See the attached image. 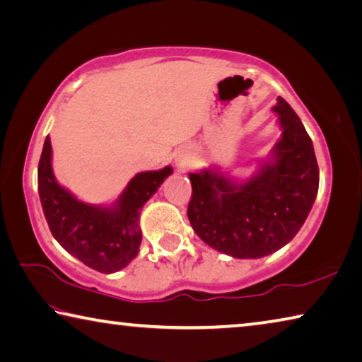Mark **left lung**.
I'll return each instance as SVG.
<instances>
[{
    "label": "left lung",
    "instance_id": "obj_1",
    "mask_svg": "<svg viewBox=\"0 0 362 362\" xmlns=\"http://www.w3.org/2000/svg\"><path fill=\"white\" fill-rule=\"evenodd\" d=\"M273 112L283 134L250 179L236 182L217 168L189 174V223L206 244L235 259H260L286 246L320 187L313 142L302 121L283 97Z\"/></svg>",
    "mask_w": 362,
    "mask_h": 362
}]
</instances>
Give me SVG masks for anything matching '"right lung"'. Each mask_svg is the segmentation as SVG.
Returning <instances> with one entry per match:
<instances>
[{
    "instance_id": "obj_1",
    "label": "right lung",
    "mask_w": 362,
    "mask_h": 362,
    "mask_svg": "<svg viewBox=\"0 0 362 362\" xmlns=\"http://www.w3.org/2000/svg\"><path fill=\"white\" fill-rule=\"evenodd\" d=\"M51 161L47 136L38 164V192L52 236L66 252L100 273L110 274L129 265L142 243L140 211L173 174V168L137 174L112 206L103 207L83 203L60 185Z\"/></svg>"
}]
</instances>
